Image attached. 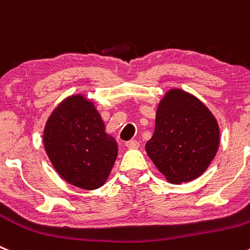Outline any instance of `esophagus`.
<instances>
[{"label": "esophagus", "instance_id": "1", "mask_svg": "<svg viewBox=\"0 0 250 250\" xmlns=\"http://www.w3.org/2000/svg\"><path fill=\"white\" fill-rule=\"evenodd\" d=\"M125 146H127V148H129V149H136V148H138V146H139V142L129 141V142H127V143H125Z\"/></svg>", "mask_w": 250, "mask_h": 250}]
</instances>
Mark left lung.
I'll return each instance as SVG.
<instances>
[{
  "label": "left lung",
  "mask_w": 250,
  "mask_h": 250,
  "mask_svg": "<svg viewBox=\"0 0 250 250\" xmlns=\"http://www.w3.org/2000/svg\"><path fill=\"white\" fill-rule=\"evenodd\" d=\"M220 144V129L209 109L175 88L160 101L155 130L146 150L170 183H188L208 167Z\"/></svg>",
  "instance_id": "obj_1"
}]
</instances>
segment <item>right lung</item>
<instances>
[{"label":"right lung","instance_id":"add662e5","mask_svg":"<svg viewBox=\"0 0 250 250\" xmlns=\"http://www.w3.org/2000/svg\"><path fill=\"white\" fill-rule=\"evenodd\" d=\"M44 146L64 180L85 190L101 188L108 178L118 146L91 101L81 95L64 100L44 129Z\"/></svg>","mask_w":250,"mask_h":250}]
</instances>
